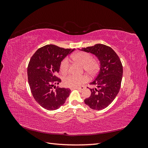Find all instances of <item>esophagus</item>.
<instances>
[{"label": "esophagus", "mask_w": 148, "mask_h": 148, "mask_svg": "<svg viewBox=\"0 0 148 148\" xmlns=\"http://www.w3.org/2000/svg\"><path fill=\"white\" fill-rule=\"evenodd\" d=\"M84 88V86H82V87H79V88H74V89H78V90H79V91H82V90H83Z\"/></svg>", "instance_id": "esophagus-1"}]
</instances>
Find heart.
Masks as SVG:
<instances>
[{"instance_id":"heart-1","label":"heart","mask_w":148,"mask_h":148,"mask_svg":"<svg viewBox=\"0 0 148 148\" xmlns=\"http://www.w3.org/2000/svg\"><path fill=\"white\" fill-rule=\"evenodd\" d=\"M71 59L74 61L78 62L83 66L84 70L89 75L95 74L99 69L98 62L92 59V56L86 52H78L71 56ZM69 69V62L67 59H64L61 62L60 70L62 74H66ZM85 76L77 77L75 75H69L64 80L65 86L70 88H77L87 81Z\"/></svg>"}]
</instances>
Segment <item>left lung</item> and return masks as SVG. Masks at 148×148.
Wrapping results in <instances>:
<instances>
[{"label": "left lung", "instance_id": "left-lung-1", "mask_svg": "<svg viewBox=\"0 0 148 148\" xmlns=\"http://www.w3.org/2000/svg\"><path fill=\"white\" fill-rule=\"evenodd\" d=\"M80 51L91 53L99 61L100 70L90 84L91 96L84 103L93 110L104 109L110 104L119 92L123 75V66L117 53L111 47L97 44L94 46L82 48Z\"/></svg>", "mask_w": 148, "mask_h": 148}]
</instances>
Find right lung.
<instances>
[{
    "label": "right lung",
    "instance_id": "add662e5",
    "mask_svg": "<svg viewBox=\"0 0 148 148\" xmlns=\"http://www.w3.org/2000/svg\"><path fill=\"white\" fill-rule=\"evenodd\" d=\"M74 51L48 44L38 49L31 58L27 69L31 91L35 101L46 110L59 109L70 95L69 88L53 91V87L61 82L57 77L61 62Z\"/></svg>",
    "mask_w": 148,
    "mask_h": 148
}]
</instances>
